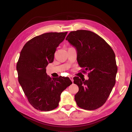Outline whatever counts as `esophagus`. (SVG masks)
Wrapping results in <instances>:
<instances>
[{
    "mask_svg": "<svg viewBox=\"0 0 132 132\" xmlns=\"http://www.w3.org/2000/svg\"><path fill=\"white\" fill-rule=\"evenodd\" d=\"M69 78H70V80L72 81V82H73V81H74V80H73V77H72V76H70V77H69Z\"/></svg>",
    "mask_w": 132,
    "mask_h": 132,
    "instance_id": "obj_1",
    "label": "esophagus"
}]
</instances>
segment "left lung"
Returning a JSON list of instances; mask_svg holds the SVG:
<instances>
[{"mask_svg":"<svg viewBox=\"0 0 132 132\" xmlns=\"http://www.w3.org/2000/svg\"><path fill=\"white\" fill-rule=\"evenodd\" d=\"M66 39L77 50L82 72H89L88 80L73 78L79 87L75 95L77 104L87 110L98 109L105 103L115 85L118 68L114 52L104 39L91 31H71Z\"/></svg>","mask_w":132,"mask_h":132,"instance_id":"8db88e82","label":"left lung"}]
</instances>
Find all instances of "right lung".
<instances>
[{
	"label": "right lung",
	"mask_w": 132,
	"mask_h": 132,
	"mask_svg": "<svg viewBox=\"0 0 132 132\" xmlns=\"http://www.w3.org/2000/svg\"><path fill=\"white\" fill-rule=\"evenodd\" d=\"M67 32H47L25 44L16 64L18 80L28 101L35 108L48 111L58 107L61 93L72 82L68 77L51 78L46 73L57 47Z\"/></svg>",
	"instance_id": "obj_1"
}]
</instances>
